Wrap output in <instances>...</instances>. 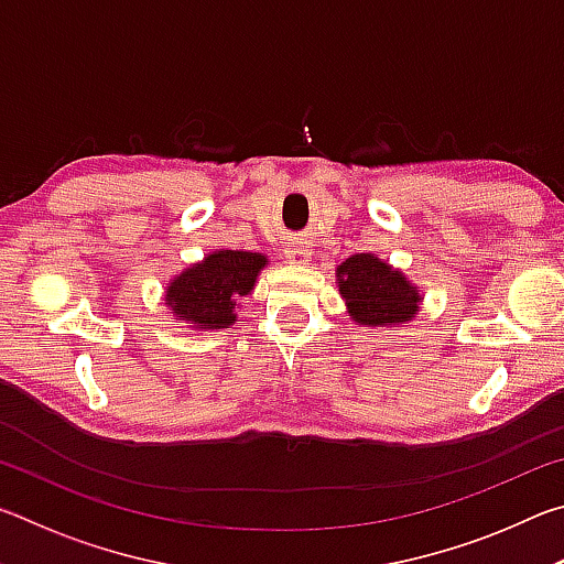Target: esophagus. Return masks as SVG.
I'll use <instances>...</instances> for the list:
<instances>
[{"mask_svg":"<svg viewBox=\"0 0 564 564\" xmlns=\"http://www.w3.org/2000/svg\"><path fill=\"white\" fill-rule=\"evenodd\" d=\"M285 259H289L291 263H305V261H308V251H305V248L293 246V248H289V251H285Z\"/></svg>","mask_w":564,"mask_h":564,"instance_id":"obj_1","label":"esophagus"}]
</instances>
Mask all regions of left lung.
Listing matches in <instances>:
<instances>
[{
  "mask_svg": "<svg viewBox=\"0 0 564 564\" xmlns=\"http://www.w3.org/2000/svg\"><path fill=\"white\" fill-rule=\"evenodd\" d=\"M336 281L350 318L360 326L398 328L400 323L415 318L417 289L373 253H356L343 261Z\"/></svg>",
  "mask_w": 564,
  "mask_h": 564,
  "instance_id": "obj_1",
  "label": "left lung"
}]
</instances>
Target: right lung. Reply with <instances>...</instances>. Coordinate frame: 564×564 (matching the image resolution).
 I'll list each match as a JSON object with an SVG mask.
<instances>
[{
    "label": "right lung",
    "instance_id": "right-lung-1",
    "mask_svg": "<svg viewBox=\"0 0 564 564\" xmlns=\"http://www.w3.org/2000/svg\"><path fill=\"white\" fill-rule=\"evenodd\" d=\"M269 259L251 251H214L202 263L181 271L166 285V305L176 321L204 330L228 328L236 323L238 295L253 291L256 279Z\"/></svg>",
    "mask_w": 564,
    "mask_h": 564
}]
</instances>
